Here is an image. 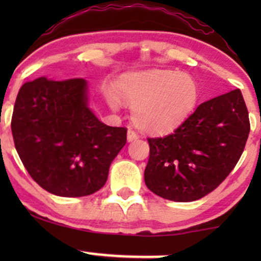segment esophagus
<instances>
[{
	"label": "esophagus",
	"instance_id": "1",
	"mask_svg": "<svg viewBox=\"0 0 261 261\" xmlns=\"http://www.w3.org/2000/svg\"><path fill=\"white\" fill-rule=\"evenodd\" d=\"M138 139H139V135L135 133V131H134V130H128L127 131V141H128V143H133V141L138 140Z\"/></svg>",
	"mask_w": 261,
	"mask_h": 261
}]
</instances>
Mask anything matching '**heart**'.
I'll return each mask as SVG.
<instances>
[{"label": "heart", "instance_id": "1", "mask_svg": "<svg viewBox=\"0 0 261 261\" xmlns=\"http://www.w3.org/2000/svg\"><path fill=\"white\" fill-rule=\"evenodd\" d=\"M122 101L133 106V120L149 134H167L187 120L198 101V86L186 73L175 70H146L126 75L117 86ZM109 103L118 109V99Z\"/></svg>", "mask_w": 261, "mask_h": 261}]
</instances>
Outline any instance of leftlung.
I'll use <instances>...</instances> for the list:
<instances>
[{
    "label": "left lung",
    "instance_id": "8db88e82",
    "mask_svg": "<svg viewBox=\"0 0 261 261\" xmlns=\"http://www.w3.org/2000/svg\"><path fill=\"white\" fill-rule=\"evenodd\" d=\"M249 133V112L240 89L203 102L173 134L147 139L146 187L169 201L202 198L238 164Z\"/></svg>",
    "mask_w": 261,
    "mask_h": 261
}]
</instances>
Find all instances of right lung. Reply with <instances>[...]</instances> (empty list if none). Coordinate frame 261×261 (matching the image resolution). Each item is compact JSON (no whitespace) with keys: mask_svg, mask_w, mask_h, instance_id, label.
<instances>
[{"mask_svg":"<svg viewBox=\"0 0 261 261\" xmlns=\"http://www.w3.org/2000/svg\"><path fill=\"white\" fill-rule=\"evenodd\" d=\"M15 147L34 180L60 197L99 191L126 144L125 127H111L88 106L83 78L40 77L18 91L11 121Z\"/></svg>","mask_w":261,"mask_h":261,"instance_id":"obj_1","label":"right lung"}]
</instances>
